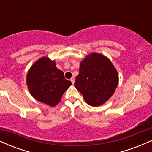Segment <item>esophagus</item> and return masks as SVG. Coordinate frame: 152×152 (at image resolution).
<instances>
[{
	"mask_svg": "<svg viewBox=\"0 0 152 152\" xmlns=\"http://www.w3.org/2000/svg\"><path fill=\"white\" fill-rule=\"evenodd\" d=\"M70 81H71V83H72L73 84H74V81H75V78H74V77H72V78H71V79H70Z\"/></svg>",
	"mask_w": 152,
	"mask_h": 152,
	"instance_id": "34e87169",
	"label": "esophagus"
}]
</instances>
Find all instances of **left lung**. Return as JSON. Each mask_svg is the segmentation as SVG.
Listing matches in <instances>:
<instances>
[{"mask_svg": "<svg viewBox=\"0 0 152 152\" xmlns=\"http://www.w3.org/2000/svg\"><path fill=\"white\" fill-rule=\"evenodd\" d=\"M118 81L117 71L109 59L102 54L93 53L80 64L74 86L87 104L98 106L113 95Z\"/></svg>", "mask_w": 152, "mask_h": 152, "instance_id": "left-lung-1", "label": "left lung"}]
</instances>
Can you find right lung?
Segmentation results:
<instances>
[{
	"label": "right lung",
	"instance_id": "1",
	"mask_svg": "<svg viewBox=\"0 0 152 152\" xmlns=\"http://www.w3.org/2000/svg\"><path fill=\"white\" fill-rule=\"evenodd\" d=\"M27 85L31 95L36 100L50 106L60 102L63 94L71 85L64 74L47 57L37 61L27 74Z\"/></svg>",
	"mask_w": 152,
	"mask_h": 152
}]
</instances>
